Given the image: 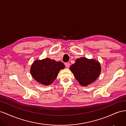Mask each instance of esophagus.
Returning a JSON list of instances; mask_svg holds the SVG:
<instances>
[{"label":"esophagus","mask_w":126,"mask_h":126,"mask_svg":"<svg viewBox=\"0 0 126 126\" xmlns=\"http://www.w3.org/2000/svg\"><path fill=\"white\" fill-rule=\"evenodd\" d=\"M69 65H70V64H69V63H65V66H66V67L67 68H69Z\"/></svg>","instance_id":"34e87169"}]
</instances>
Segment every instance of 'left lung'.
Instances as JSON below:
<instances>
[{
    "instance_id": "left-lung-1",
    "label": "left lung",
    "mask_w": 126,
    "mask_h": 126,
    "mask_svg": "<svg viewBox=\"0 0 126 126\" xmlns=\"http://www.w3.org/2000/svg\"><path fill=\"white\" fill-rule=\"evenodd\" d=\"M70 70L80 85L87 86L98 78L100 74L101 66L97 60L82 57L76 60Z\"/></svg>"
}]
</instances>
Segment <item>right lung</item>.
Returning a JSON list of instances; mask_svg holds the SVG:
<instances>
[{
  "label": "right lung",
  "instance_id": "right-lung-1",
  "mask_svg": "<svg viewBox=\"0 0 126 126\" xmlns=\"http://www.w3.org/2000/svg\"><path fill=\"white\" fill-rule=\"evenodd\" d=\"M64 68V65L62 62L45 58L35 60L30 68V73L37 82L48 86L54 82L59 71Z\"/></svg>",
  "mask_w": 126,
  "mask_h": 126
}]
</instances>
